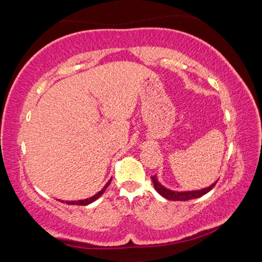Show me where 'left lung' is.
Returning <instances> with one entry per match:
<instances>
[{"instance_id":"left-lung-1","label":"left lung","mask_w":262,"mask_h":262,"mask_svg":"<svg viewBox=\"0 0 262 262\" xmlns=\"http://www.w3.org/2000/svg\"><path fill=\"white\" fill-rule=\"evenodd\" d=\"M154 187L156 189V192L158 194H161L163 198L167 199L170 201H187V200H192V199H198L202 196V195L207 194L208 192H210L212 187L216 185L217 180L214 184H211L210 186H208L206 188H201V189H194V190H183V192H179V190H172L170 188H166L165 186H163L161 183H159L157 179V176L151 177Z\"/></svg>"}]
</instances>
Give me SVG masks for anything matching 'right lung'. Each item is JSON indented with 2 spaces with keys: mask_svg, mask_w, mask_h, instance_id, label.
I'll return each mask as SVG.
<instances>
[{
  "mask_svg": "<svg viewBox=\"0 0 262 262\" xmlns=\"http://www.w3.org/2000/svg\"><path fill=\"white\" fill-rule=\"evenodd\" d=\"M111 181H112V178H111L108 181H107V184H106L104 187H103V189L101 190H99L98 193L97 194H95L94 196H91V198H88V199H84V200H78V201H63V200H60L61 202H66L67 203V205H78V206H86V205H90V203H92L94 201H96L97 199L98 198H100L101 195L104 194V192L106 190V188L110 186V184H111Z\"/></svg>",
  "mask_w": 262,
  "mask_h": 262,
  "instance_id": "obj_1",
  "label": "right lung"
}]
</instances>
